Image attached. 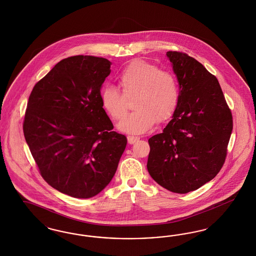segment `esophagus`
<instances>
[{
	"label": "esophagus",
	"mask_w": 256,
	"mask_h": 256,
	"mask_svg": "<svg viewBox=\"0 0 256 256\" xmlns=\"http://www.w3.org/2000/svg\"><path fill=\"white\" fill-rule=\"evenodd\" d=\"M139 140V137H136V136H128V142L130 144H132L137 142Z\"/></svg>",
	"instance_id": "obj_1"
}]
</instances>
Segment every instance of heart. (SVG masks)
I'll use <instances>...</instances> for the list:
<instances>
[{
	"label": "heart",
	"mask_w": 256,
	"mask_h": 256,
	"mask_svg": "<svg viewBox=\"0 0 256 256\" xmlns=\"http://www.w3.org/2000/svg\"><path fill=\"white\" fill-rule=\"evenodd\" d=\"M123 93L113 86L102 88L100 99L104 110L119 120L126 113V99L136 97V110L118 124V128L130 134L148 132L156 121L164 122L174 114L179 100V90L174 76L144 61L130 62L118 77Z\"/></svg>",
	"instance_id": "1"
}]
</instances>
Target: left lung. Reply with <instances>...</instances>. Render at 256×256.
Here are the masks:
<instances>
[{
    "label": "left lung",
    "instance_id": "obj_1",
    "mask_svg": "<svg viewBox=\"0 0 256 256\" xmlns=\"http://www.w3.org/2000/svg\"><path fill=\"white\" fill-rule=\"evenodd\" d=\"M179 100L163 132L148 139L146 168L157 184L188 194L212 180L225 162L232 116L218 80L186 53L168 52Z\"/></svg>",
    "mask_w": 256,
    "mask_h": 256
}]
</instances>
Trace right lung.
<instances>
[{
	"label": "right lung",
	"instance_id": "right-lung-1",
	"mask_svg": "<svg viewBox=\"0 0 256 256\" xmlns=\"http://www.w3.org/2000/svg\"><path fill=\"white\" fill-rule=\"evenodd\" d=\"M112 62L94 56L59 62L31 92L24 134L42 177L74 198H90L110 184L126 137L100 99Z\"/></svg>",
	"mask_w": 256,
	"mask_h": 256
}]
</instances>
